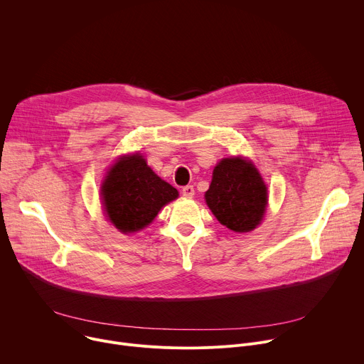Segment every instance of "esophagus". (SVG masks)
Here are the masks:
<instances>
[{"instance_id": "1", "label": "esophagus", "mask_w": 364, "mask_h": 364, "mask_svg": "<svg viewBox=\"0 0 364 364\" xmlns=\"http://www.w3.org/2000/svg\"><path fill=\"white\" fill-rule=\"evenodd\" d=\"M181 191H183L184 197H193L194 196V187L193 186H184Z\"/></svg>"}]
</instances>
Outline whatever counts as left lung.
<instances>
[{
  "label": "left lung",
  "instance_id": "1",
  "mask_svg": "<svg viewBox=\"0 0 364 364\" xmlns=\"http://www.w3.org/2000/svg\"><path fill=\"white\" fill-rule=\"evenodd\" d=\"M267 186L255 166L240 157L225 159L213 170L205 203L218 220L233 232H250L267 210Z\"/></svg>",
  "mask_w": 364,
  "mask_h": 364
}]
</instances>
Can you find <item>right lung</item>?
Segmentation results:
<instances>
[{
  "label": "right lung",
  "mask_w": 364,
  "mask_h": 364,
  "mask_svg": "<svg viewBox=\"0 0 364 364\" xmlns=\"http://www.w3.org/2000/svg\"><path fill=\"white\" fill-rule=\"evenodd\" d=\"M177 197L178 191L155 174L139 154L117 161L102 186L105 212L122 233L141 230Z\"/></svg>",
  "instance_id": "1"
}]
</instances>
